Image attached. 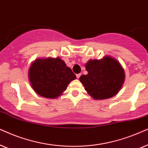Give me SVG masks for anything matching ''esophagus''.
I'll use <instances>...</instances> for the list:
<instances>
[{
  "mask_svg": "<svg viewBox=\"0 0 148 148\" xmlns=\"http://www.w3.org/2000/svg\"><path fill=\"white\" fill-rule=\"evenodd\" d=\"M80 76H81V74H76V78H79L80 77Z\"/></svg>",
  "mask_w": 148,
  "mask_h": 148,
  "instance_id": "obj_1",
  "label": "esophagus"
}]
</instances>
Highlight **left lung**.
Masks as SVG:
<instances>
[{
	"label": "left lung",
	"instance_id": "1",
	"mask_svg": "<svg viewBox=\"0 0 148 148\" xmlns=\"http://www.w3.org/2000/svg\"><path fill=\"white\" fill-rule=\"evenodd\" d=\"M86 75L80 81L94 99H105L116 95L125 81L124 69L116 60L105 56L101 60H90L85 64Z\"/></svg>",
	"mask_w": 148,
	"mask_h": 148
}]
</instances>
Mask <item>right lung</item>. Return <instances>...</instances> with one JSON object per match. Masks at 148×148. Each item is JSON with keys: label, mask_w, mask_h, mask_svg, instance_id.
<instances>
[{"label": "right lung", "mask_w": 148, "mask_h": 148, "mask_svg": "<svg viewBox=\"0 0 148 148\" xmlns=\"http://www.w3.org/2000/svg\"><path fill=\"white\" fill-rule=\"evenodd\" d=\"M28 78L33 90L39 95L54 99L76 79L70 68L60 58L37 59L29 68Z\"/></svg>", "instance_id": "add662e5"}]
</instances>
